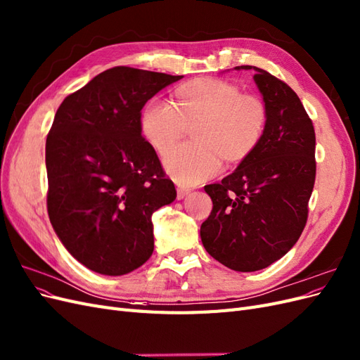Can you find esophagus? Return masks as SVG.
I'll list each match as a JSON object with an SVG mask.
<instances>
[{
  "label": "esophagus",
  "mask_w": 360,
  "mask_h": 360,
  "mask_svg": "<svg viewBox=\"0 0 360 360\" xmlns=\"http://www.w3.org/2000/svg\"><path fill=\"white\" fill-rule=\"evenodd\" d=\"M189 193H191V189H188V188H177V198L179 200H183L184 197H188Z\"/></svg>",
  "instance_id": "obj_1"
}]
</instances>
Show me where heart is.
<instances>
[{
    "mask_svg": "<svg viewBox=\"0 0 360 360\" xmlns=\"http://www.w3.org/2000/svg\"><path fill=\"white\" fill-rule=\"evenodd\" d=\"M171 105L151 101L141 110L138 126L146 143L165 156L193 129V146L167 156L163 167L180 184L214 177L222 162L237 167L255 153L267 127V106L259 96L242 93L222 78L202 76L179 85Z\"/></svg>",
    "mask_w": 360,
    "mask_h": 360,
    "instance_id": "heart-1",
    "label": "heart"
}]
</instances>
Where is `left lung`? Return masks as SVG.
<instances>
[{
  "mask_svg": "<svg viewBox=\"0 0 360 360\" xmlns=\"http://www.w3.org/2000/svg\"><path fill=\"white\" fill-rule=\"evenodd\" d=\"M254 69L267 106V127L255 153L221 183L207 184L213 209L201 242L214 259L236 271L266 269L296 245L308 219L315 181V132L290 86Z\"/></svg>",
  "mask_w": 360,
  "mask_h": 360,
  "instance_id": "8db88e82",
  "label": "left lung"
}]
</instances>
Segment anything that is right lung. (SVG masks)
<instances>
[{"instance_id":"obj_1","label":"right lung","mask_w":360,"mask_h":360,"mask_svg":"<svg viewBox=\"0 0 360 360\" xmlns=\"http://www.w3.org/2000/svg\"><path fill=\"white\" fill-rule=\"evenodd\" d=\"M181 78L112 68L57 110L46 138L49 221L70 255L96 274H130L153 254L151 214L177 192L138 120L147 101Z\"/></svg>"}]
</instances>
